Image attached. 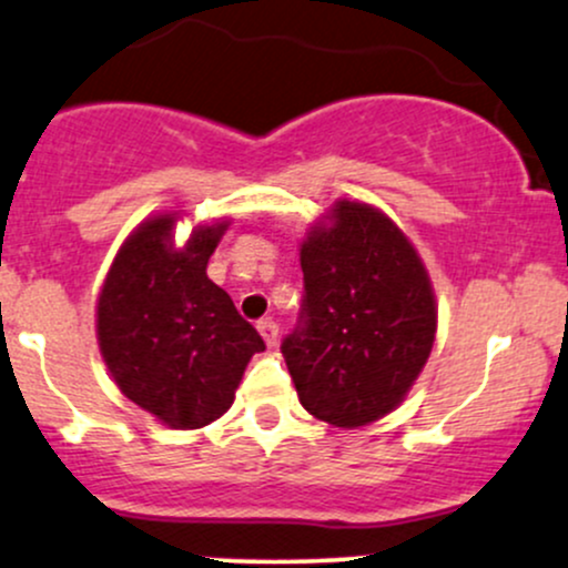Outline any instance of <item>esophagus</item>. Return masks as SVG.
<instances>
[{"mask_svg": "<svg viewBox=\"0 0 568 568\" xmlns=\"http://www.w3.org/2000/svg\"><path fill=\"white\" fill-rule=\"evenodd\" d=\"M257 331H260V335L262 338H265V344L271 346H276V341H278V325L273 320H260L257 322Z\"/></svg>", "mask_w": 568, "mask_h": 568, "instance_id": "34e87169", "label": "esophagus"}]
</instances>
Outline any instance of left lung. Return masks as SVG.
<instances>
[{
    "mask_svg": "<svg viewBox=\"0 0 568 568\" xmlns=\"http://www.w3.org/2000/svg\"><path fill=\"white\" fill-rule=\"evenodd\" d=\"M301 246V322L282 355L303 408L335 428L393 412L428 363L436 301L393 219L341 200Z\"/></svg>",
    "mask_w": 568,
    "mask_h": 568,
    "instance_id": "8db88e82",
    "label": "left lung"
}]
</instances>
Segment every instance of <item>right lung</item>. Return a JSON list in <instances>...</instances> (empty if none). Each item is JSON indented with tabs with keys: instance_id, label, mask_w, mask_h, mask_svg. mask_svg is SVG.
<instances>
[{
	"instance_id": "1",
	"label": "right lung",
	"mask_w": 568,
	"mask_h": 568,
	"mask_svg": "<svg viewBox=\"0 0 568 568\" xmlns=\"http://www.w3.org/2000/svg\"><path fill=\"white\" fill-rule=\"evenodd\" d=\"M175 213L149 219L115 254L97 341L121 393L179 430L203 428L235 400L262 335L205 273L227 222L197 227L173 248Z\"/></svg>"
}]
</instances>
